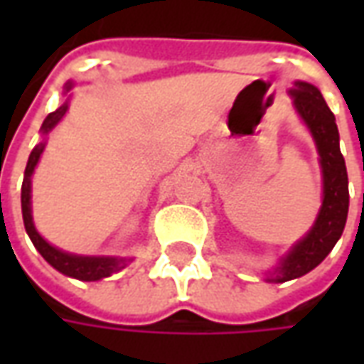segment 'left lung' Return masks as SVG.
<instances>
[{"label":"left lung","instance_id":"left-lung-1","mask_svg":"<svg viewBox=\"0 0 364 364\" xmlns=\"http://www.w3.org/2000/svg\"><path fill=\"white\" fill-rule=\"evenodd\" d=\"M290 95L294 97L298 114L310 128L320 151V164L323 171V203L318 220L308 232V236L302 242H298L292 247V252L282 259L281 265L274 269L271 277V281L274 282L296 279L318 267L343 234L347 210H349L347 167L339 150V132H337L333 112L329 111L328 103L323 101L318 87L310 83L296 82L290 90Z\"/></svg>","mask_w":364,"mask_h":364}]
</instances>
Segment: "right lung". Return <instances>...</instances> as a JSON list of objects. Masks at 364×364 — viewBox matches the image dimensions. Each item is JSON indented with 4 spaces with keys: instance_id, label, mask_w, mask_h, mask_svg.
Wrapping results in <instances>:
<instances>
[{
    "instance_id": "obj_1",
    "label": "right lung",
    "mask_w": 364,
    "mask_h": 364,
    "mask_svg": "<svg viewBox=\"0 0 364 364\" xmlns=\"http://www.w3.org/2000/svg\"><path fill=\"white\" fill-rule=\"evenodd\" d=\"M72 85H68L70 90ZM68 111V105L64 103L60 109L50 112L43 122V132H48L54 128V124L58 122ZM44 150V144L41 142L35 146V150L31 151L28 156L27 167H25V179H23V187H21V208H23V222H25V230H27L31 242L35 244L38 253L43 255L44 259L50 263L52 267L58 269L60 273L68 274V277H74L80 281H99L105 279L109 274L117 273L120 269L127 267V259H114V257H82V255H72V253H64L52 247L48 242H44L41 234L35 230L33 224V216H31V175L35 171V166L41 154Z\"/></svg>"
}]
</instances>
